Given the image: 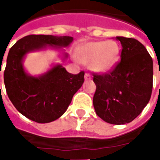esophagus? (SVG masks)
<instances>
[{
    "mask_svg": "<svg viewBox=\"0 0 160 160\" xmlns=\"http://www.w3.org/2000/svg\"><path fill=\"white\" fill-rule=\"evenodd\" d=\"M85 80H91V75L89 74V73H85Z\"/></svg>",
    "mask_w": 160,
    "mask_h": 160,
    "instance_id": "34e87169",
    "label": "esophagus"
}]
</instances>
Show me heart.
I'll return each mask as SVG.
<instances>
[{"label":"heart","mask_w":160,"mask_h":160,"mask_svg":"<svg viewBox=\"0 0 160 160\" xmlns=\"http://www.w3.org/2000/svg\"><path fill=\"white\" fill-rule=\"evenodd\" d=\"M120 49L115 41L87 42L77 49L78 60L82 63H91L97 71L111 69L119 59Z\"/></svg>","instance_id":"obj_1"}]
</instances>
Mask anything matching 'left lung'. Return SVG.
Returning <instances> with one entry per match:
<instances>
[{"instance_id":"8db88e82","label":"left lung","mask_w":160,"mask_h":160,"mask_svg":"<svg viewBox=\"0 0 160 160\" xmlns=\"http://www.w3.org/2000/svg\"><path fill=\"white\" fill-rule=\"evenodd\" d=\"M120 62L107 73H92L97 115L111 124L130 122L141 114L152 90V59L145 46L132 38L117 37Z\"/></svg>"}]
</instances>
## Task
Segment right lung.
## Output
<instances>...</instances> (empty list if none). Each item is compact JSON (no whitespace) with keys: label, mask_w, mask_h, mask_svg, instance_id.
<instances>
[{"label":"right lung","mask_w":160,"mask_h":160,"mask_svg":"<svg viewBox=\"0 0 160 160\" xmlns=\"http://www.w3.org/2000/svg\"><path fill=\"white\" fill-rule=\"evenodd\" d=\"M73 40L68 36L28 35L17 41L9 50L4 71L6 91L14 107L30 120L46 123L59 118L82 86L85 72L73 74L57 65L42 76H30L23 68L24 56L47 45L66 47Z\"/></svg>","instance_id":"add662e5"}]
</instances>
